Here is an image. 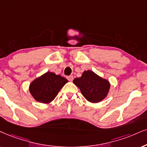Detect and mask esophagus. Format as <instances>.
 I'll return each mask as SVG.
<instances>
[{
  "label": "esophagus",
  "instance_id": "esophagus-1",
  "mask_svg": "<svg viewBox=\"0 0 147 147\" xmlns=\"http://www.w3.org/2000/svg\"><path fill=\"white\" fill-rule=\"evenodd\" d=\"M73 77H72V76H68L67 77V79L68 80V81H73Z\"/></svg>",
  "mask_w": 147,
  "mask_h": 147
}]
</instances>
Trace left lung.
<instances>
[{
    "mask_svg": "<svg viewBox=\"0 0 147 147\" xmlns=\"http://www.w3.org/2000/svg\"><path fill=\"white\" fill-rule=\"evenodd\" d=\"M73 83L80 89L85 99L92 103L100 102L105 99L111 87L108 80L90 70L83 72L81 77L75 78Z\"/></svg>",
    "mask_w": 147,
    "mask_h": 147,
    "instance_id": "1",
    "label": "left lung"
}]
</instances>
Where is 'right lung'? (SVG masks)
Here are the masks:
<instances>
[{"label": "right lung", "mask_w": 147, "mask_h": 147, "mask_svg": "<svg viewBox=\"0 0 147 147\" xmlns=\"http://www.w3.org/2000/svg\"><path fill=\"white\" fill-rule=\"evenodd\" d=\"M67 82L68 80L61 75L47 72L30 83L29 91L36 101L48 104L54 100Z\"/></svg>", "instance_id": "add662e5"}]
</instances>
